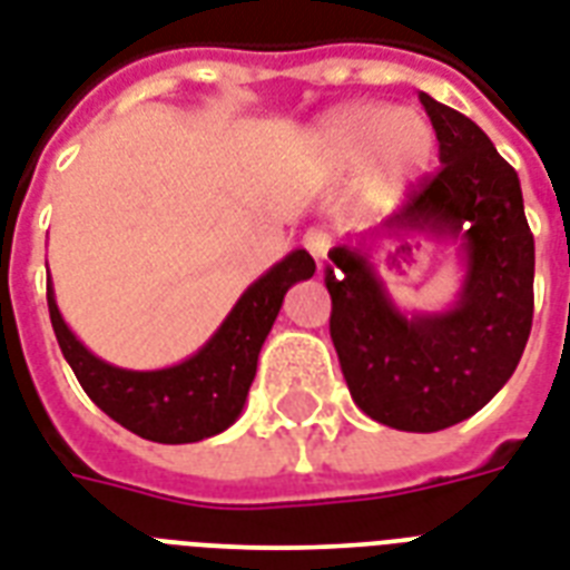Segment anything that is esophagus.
I'll list each match as a JSON object with an SVG mask.
<instances>
[{
  "label": "esophagus",
  "instance_id": "obj_1",
  "mask_svg": "<svg viewBox=\"0 0 570 570\" xmlns=\"http://www.w3.org/2000/svg\"><path fill=\"white\" fill-rule=\"evenodd\" d=\"M303 246H306L308 253H312V258L317 262V271H324V262H326V253H330V235H324V232H317V228H312L306 237H303Z\"/></svg>",
  "mask_w": 570,
  "mask_h": 570
}]
</instances>
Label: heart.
Returning a JSON list of instances; mask_svg holds the SVG:
<instances>
[{
	"label": "heart",
	"instance_id": "obj_1",
	"mask_svg": "<svg viewBox=\"0 0 570 570\" xmlns=\"http://www.w3.org/2000/svg\"><path fill=\"white\" fill-rule=\"evenodd\" d=\"M434 127L419 112H399L386 104H354L335 109L315 134L317 157L335 175L365 169L381 187L410 180L434 154Z\"/></svg>",
	"mask_w": 570,
	"mask_h": 570
}]
</instances>
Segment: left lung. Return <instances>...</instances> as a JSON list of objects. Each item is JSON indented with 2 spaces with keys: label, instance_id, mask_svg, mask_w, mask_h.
I'll return each mask as SVG.
<instances>
[{
  "label": "left lung",
  "instance_id": "left-lung-1",
  "mask_svg": "<svg viewBox=\"0 0 570 570\" xmlns=\"http://www.w3.org/2000/svg\"><path fill=\"white\" fill-rule=\"evenodd\" d=\"M443 169L386 223L330 249V335L356 407L381 425L431 434L464 422L505 386L532 330L535 240L518 171L482 127L419 95ZM459 244L465 282L443 313L394 306L371 264L383 236Z\"/></svg>",
  "mask_w": 570,
  "mask_h": 570
}]
</instances>
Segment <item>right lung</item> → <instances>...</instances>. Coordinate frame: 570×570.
Wrapping results in <instances>:
<instances>
[{
	"mask_svg": "<svg viewBox=\"0 0 570 570\" xmlns=\"http://www.w3.org/2000/svg\"><path fill=\"white\" fill-rule=\"evenodd\" d=\"M312 273L315 258L306 249L288 253L240 294L235 308L196 354L154 372L118 368L91 354L65 324L50 279L47 306L61 354L77 374L79 386L106 416L154 443H198L205 436L223 434L244 413L258 354L279 315L282 299L291 285L312 279Z\"/></svg>",
	"mask_w": 570,
	"mask_h": 570,
	"instance_id": "obj_1",
	"label": "right lung"
}]
</instances>
